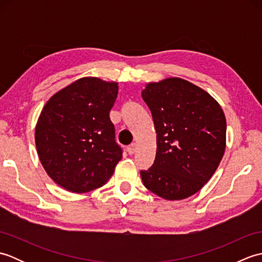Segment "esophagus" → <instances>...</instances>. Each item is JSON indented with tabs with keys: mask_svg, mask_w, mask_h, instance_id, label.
<instances>
[{
	"mask_svg": "<svg viewBox=\"0 0 262 262\" xmlns=\"http://www.w3.org/2000/svg\"><path fill=\"white\" fill-rule=\"evenodd\" d=\"M135 151H136V144L135 143H132L130 145L127 146V152H128V154H129V155L134 154Z\"/></svg>",
	"mask_w": 262,
	"mask_h": 262,
	"instance_id": "obj_1",
	"label": "esophagus"
}]
</instances>
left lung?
Segmentation results:
<instances>
[{
  "instance_id": "1",
  "label": "left lung",
  "mask_w": 262,
  "mask_h": 262,
  "mask_svg": "<svg viewBox=\"0 0 262 262\" xmlns=\"http://www.w3.org/2000/svg\"><path fill=\"white\" fill-rule=\"evenodd\" d=\"M142 97L157 132L154 163L141 171L144 186L168 200L190 197L208 182L224 155L223 109L209 93L179 77L148 83Z\"/></svg>"
}]
</instances>
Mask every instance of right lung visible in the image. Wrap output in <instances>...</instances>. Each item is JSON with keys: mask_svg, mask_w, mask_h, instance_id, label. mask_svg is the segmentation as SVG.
Listing matches in <instances>:
<instances>
[{"mask_svg": "<svg viewBox=\"0 0 262 262\" xmlns=\"http://www.w3.org/2000/svg\"><path fill=\"white\" fill-rule=\"evenodd\" d=\"M117 94V82L82 77L43 105L35 132L37 153L47 174L66 190L102 187L121 160L109 117Z\"/></svg>", "mask_w": 262, "mask_h": 262, "instance_id": "add662e5", "label": "right lung"}]
</instances>
